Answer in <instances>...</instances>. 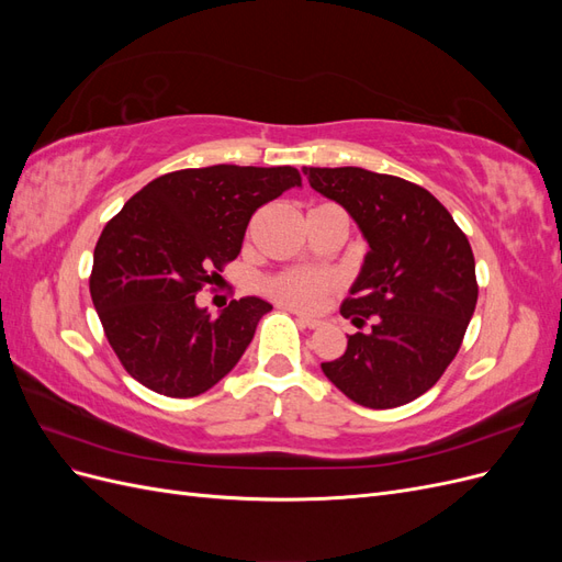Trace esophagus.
<instances>
[{
	"label": "esophagus",
	"mask_w": 562,
	"mask_h": 562,
	"mask_svg": "<svg viewBox=\"0 0 562 562\" xmlns=\"http://www.w3.org/2000/svg\"><path fill=\"white\" fill-rule=\"evenodd\" d=\"M295 316H297V321H300V326H304V328H318L321 326V321L318 318H312V316H304V314H297V312H293Z\"/></svg>",
	"instance_id": "34e87169"
}]
</instances>
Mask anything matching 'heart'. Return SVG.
Masks as SVG:
<instances>
[{"label":"heart","instance_id":"b5f03b06","mask_svg":"<svg viewBox=\"0 0 562 562\" xmlns=\"http://www.w3.org/2000/svg\"><path fill=\"white\" fill-rule=\"evenodd\" d=\"M326 206H330V203H326ZM314 209H323V206H314ZM335 288H337L335 277L326 274V271H310V269H288L277 277L267 279L265 283V291L269 297H274L277 302L285 304V307H293L300 312L318 310Z\"/></svg>","mask_w":562,"mask_h":562}]
</instances>
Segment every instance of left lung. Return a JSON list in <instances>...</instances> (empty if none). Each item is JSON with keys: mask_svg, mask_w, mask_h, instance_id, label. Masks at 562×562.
Listing matches in <instances>:
<instances>
[{"mask_svg": "<svg viewBox=\"0 0 562 562\" xmlns=\"http://www.w3.org/2000/svg\"><path fill=\"white\" fill-rule=\"evenodd\" d=\"M310 184L361 227L368 255L339 314L370 333L321 363L347 398L386 411L419 398L452 363L479 302L467 234L424 187L366 168H304Z\"/></svg>", "mask_w": 562, "mask_h": 562, "instance_id": "8db88e82", "label": "left lung"}]
</instances>
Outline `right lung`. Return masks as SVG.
I'll use <instances>...</instances> for the list:
<instances>
[{
  "instance_id": "1",
  "label": "right lung",
  "mask_w": 562,
  "mask_h": 562,
  "mask_svg": "<svg viewBox=\"0 0 562 562\" xmlns=\"http://www.w3.org/2000/svg\"><path fill=\"white\" fill-rule=\"evenodd\" d=\"M295 184L302 176L293 166L182 168L145 184L110 220L89 288L133 380L192 398L239 363L271 304L241 297L211 316L194 297L239 255L252 213Z\"/></svg>"
}]
</instances>
